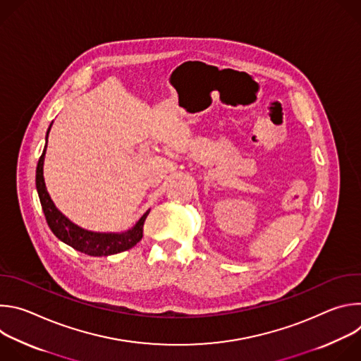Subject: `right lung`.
I'll return each mask as SVG.
<instances>
[{"instance_id":"add662e5","label":"right lung","mask_w":361,"mask_h":361,"mask_svg":"<svg viewBox=\"0 0 361 361\" xmlns=\"http://www.w3.org/2000/svg\"><path fill=\"white\" fill-rule=\"evenodd\" d=\"M48 133H49V128L47 131V138H48ZM45 148H47V142H45ZM45 148L38 160L35 184H37V191H38V197H39V202H41L45 220H47L51 231L54 233V235L57 238H60L63 243L71 245L74 250L81 251L88 255H94V257L111 255V254H117V252H121V251H126V250H130L131 247H134L142 238V227H144V221H145L149 210L138 220V223L131 230L121 233V234L92 233V231L80 228L78 226L71 223L66 216H63L57 210L53 200H51V197L45 188L44 176H42Z\"/></svg>"}]
</instances>
